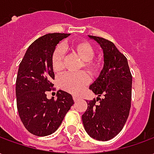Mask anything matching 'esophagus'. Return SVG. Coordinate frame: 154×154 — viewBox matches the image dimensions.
Instances as JSON below:
<instances>
[{
	"instance_id": "34e87169",
	"label": "esophagus",
	"mask_w": 154,
	"mask_h": 154,
	"mask_svg": "<svg viewBox=\"0 0 154 154\" xmlns=\"http://www.w3.org/2000/svg\"><path fill=\"white\" fill-rule=\"evenodd\" d=\"M79 99H80V97H77V96H73V100L75 102L77 101V100H79Z\"/></svg>"
}]
</instances>
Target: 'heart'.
Wrapping results in <instances>:
<instances>
[{
	"label": "heart",
	"instance_id": "heart-1",
	"mask_svg": "<svg viewBox=\"0 0 154 154\" xmlns=\"http://www.w3.org/2000/svg\"><path fill=\"white\" fill-rule=\"evenodd\" d=\"M69 48L72 54L82 59V67L92 77L100 73L102 63L100 60L93 58L95 55L94 48L84 41H74L66 47ZM52 67L55 72H60L63 69V49L57 47L51 57ZM90 82V77L86 72H79L77 73H66L58 80V85L63 90L70 93L78 94Z\"/></svg>",
	"mask_w": 154,
	"mask_h": 154
}]
</instances>
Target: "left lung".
Returning <instances> with one entry per match:
<instances>
[{"label": "left lung", "mask_w": 154, "mask_h": 154, "mask_svg": "<svg viewBox=\"0 0 154 154\" xmlns=\"http://www.w3.org/2000/svg\"><path fill=\"white\" fill-rule=\"evenodd\" d=\"M103 49L104 67L90 86L98 97L87 101V109L82 119L89 135L100 141L113 139L122 130L131 106L132 75L125 56L106 38L88 35ZM102 95V99L100 97ZM99 100V103L96 101Z\"/></svg>", "instance_id": "8db88e82"}]
</instances>
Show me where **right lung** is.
Returning a JSON list of instances; mask_svg holds the SVG:
<instances>
[{
    "instance_id": "add662e5",
    "label": "right lung",
    "mask_w": 154,
    "mask_h": 154,
    "mask_svg": "<svg viewBox=\"0 0 154 154\" xmlns=\"http://www.w3.org/2000/svg\"><path fill=\"white\" fill-rule=\"evenodd\" d=\"M70 34H48L34 41L19 66L16 77V104L25 129L36 136H47L60 126L74 104L72 95L57 91V100L47 98L54 90V72L51 57L59 41Z\"/></svg>"
}]
</instances>
